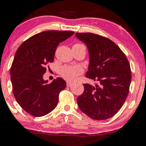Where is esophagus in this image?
Returning <instances> with one entry per match:
<instances>
[{"label":"esophagus","instance_id":"esophagus-1","mask_svg":"<svg viewBox=\"0 0 146 146\" xmlns=\"http://www.w3.org/2000/svg\"><path fill=\"white\" fill-rule=\"evenodd\" d=\"M66 86H67L68 87L71 86H72V84L71 82H66Z\"/></svg>","mask_w":146,"mask_h":146}]
</instances>
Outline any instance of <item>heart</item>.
I'll return each instance as SVG.
<instances>
[{
    "instance_id": "1",
    "label": "heart",
    "mask_w": 146,
    "mask_h": 146,
    "mask_svg": "<svg viewBox=\"0 0 146 146\" xmlns=\"http://www.w3.org/2000/svg\"><path fill=\"white\" fill-rule=\"evenodd\" d=\"M76 45L80 44H75ZM82 73V69L77 66H64L60 69V75L68 81H75Z\"/></svg>"
}]
</instances>
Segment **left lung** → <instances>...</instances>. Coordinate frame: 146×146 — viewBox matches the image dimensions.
<instances>
[{
	"mask_svg": "<svg viewBox=\"0 0 146 146\" xmlns=\"http://www.w3.org/2000/svg\"><path fill=\"white\" fill-rule=\"evenodd\" d=\"M89 53L86 78L95 86L84 84V90L77 98L80 109L90 118L104 120L116 114L123 105L131 82V70L126 56L114 42L92 33H76Z\"/></svg>",
	"mask_w": 146,
	"mask_h": 146,
	"instance_id": "1",
	"label": "left lung"
}]
</instances>
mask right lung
Segmentation results:
<instances>
[{"label": "right lung", "mask_w": 146, "mask_h": 146, "mask_svg": "<svg viewBox=\"0 0 146 146\" xmlns=\"http://www.w3.org/2000/svg\"><path fill=\"white\" fill-rule=\"evenodd\" d=\"M74 34L73 31H46L25 40L16 52L11 69L13 93L23 110L34 117L47 115L58 105L66 82L58 78L44 80L48 64L53 62L57 46Z\"/></svg>", "instance_id": "1"}]
</instances>
